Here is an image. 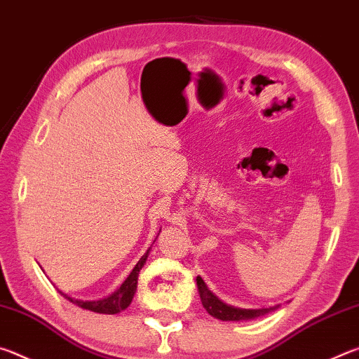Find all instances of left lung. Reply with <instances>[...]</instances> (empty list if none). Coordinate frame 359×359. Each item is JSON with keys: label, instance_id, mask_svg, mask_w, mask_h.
Segmentation results:
<instances>
[{"label": "left lung", "instance_id": "obj_1", "mask_svg": "<svg viewBox=\"0 0 359 359\" xmlns=\"http://www.w3.org/2000/svg\"><path fill=\"white\" fill-rule=\"evenodd\" d=\"M196 283H198L199 297H201L203 307L208 311L209 315H212V317L222 321L253 320V318L263 317V315L276 311L278 307V306H274V307H263V309H242V307L229 306V304L222 301L217 294L212 293L208 285H205V282L199 276L196 278Z\"/></svg>", "mask_w": 359, "mask_h": 359}]
</instances>
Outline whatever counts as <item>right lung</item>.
I'll return each mask as SVG.
<instances>
[{"label": "right lung", "mask_w": 359, "mask_h": 359, "mask_svg": "<svg viewBox=\"0 0 359 359\" xmlns=\"http://www.w3.org/2000/svg\"><path fill=\"white\" fill-rule=\"evenodd\" d=\"M158 234H160V233H158ZM149 253H150V248L142 255V258L137 261V264L133 267V271L130 272V276L125 278V282L121 283L112 294L102 297V299L83 301V299H77V297H72L69 294L63 293L62 290H58V291L66 297V299L71 301L72 304H76V306H79V307L87 309V311H92V312H96V313H106V315L120 313L121 311H125V309L130 306L133 297H135V294H136L139 272H141V269L145 264V261H147Z\"/></svg>", "instance_id": "1"}]
</instances>
